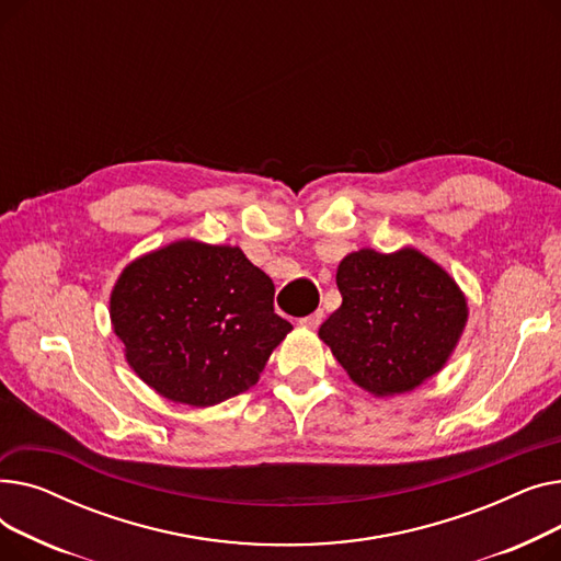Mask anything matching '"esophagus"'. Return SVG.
<instances>
[{"instance_id": "1", "label": "esophagus", "mask_w": 561, "mask_h": 561, "mask_svg": "<svg viewBox=\"0 0 561 561\" xmlns=\"http://www.w3.org/2000/svg\"><path fill=\"white\" fill-rule=\"evenodd\" d=\"M322 318H325V311H322V309H316L313 313H309V316L300 318V325H305V328H318L320 322H322Z\"/></svg>"}]
</instances>
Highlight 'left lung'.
Masks as SVG:
<instances>
[{"instance_id":"8db88e82","label":"left lung","mask_w":561,"mask_h":561,"mask_svg":"<svg viewBox=\"0 0 561 561\" xmlns=\"http://www.w3.org/2000/svg\"><path fill=\"white\" fill-rule=\"evenodd\" d=\"M341 307L320 325L352 381L375 396L416 389L446 359L466 325V300L425 254L359 250L336 273Z\"/></svg>"}]
</instances>
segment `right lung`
Masks as SVG:
<instances>
[{
    "label": "right lung",
    "mask_w": 561,
    "mask_h": 561,
    "mask_svg": "<svg viewBox=\"0 0 561 561\" xmlns=\"http://www.w3.org/2000/svg\"><path fill=\"white\" fill-rule=\"evenodd\" d=\"M273 298V279L239 248L180 241L127 265L111 320L145 385L172 402L211 407L254 387L293 330Z\"/></svg>",
    "instance_id": "right-lung-1"
}]
</instances>
